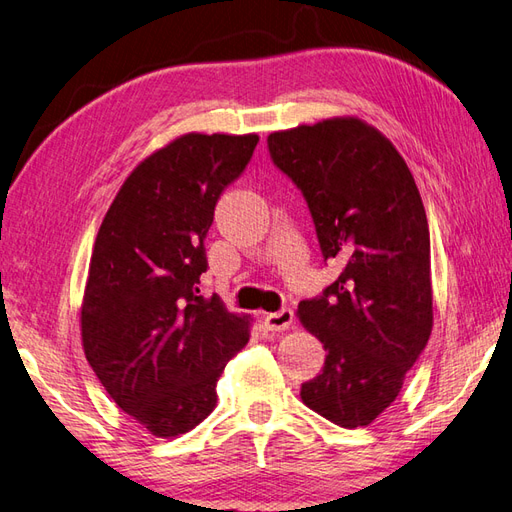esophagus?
<instances>
[{
	"label": "esophagus",
	"mask_w": 512,
	"mask_h": 512,
	"mask_svg": "<svg viewBox=\"0 0 512 512\" xmlns=\"http://www.w3.org/2000/svg\"><path fill=\"white\" fill-rule=\"evenodd\" d=\"M294 322V311L292 309H281L277 313H268V316L264 318V324L268 331H274V333H281V331H287Z\"/></svg>",
	"instance_id": "34e87169"
}]
</instances>
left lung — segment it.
<instances>
[{
  "instance_id": "8db88e82",
  "label": "left lung",
  "mask_w": 512,
  "mask_h": 512,
  "mask_svg": "<svg viewBox=\"0 0 512 512\" xmlns=\"http://www.w3.org/2000/svg\"><path fill=\"white\" fill-rule=\"evenodd\" d=\"M268 149L303 192L324 259L346 264L298 305L326 350L300 398L337 426H368L398 398L432 331L422 196L396 147L357 116L272 131Z\"/></svg>"
}]
</instances>
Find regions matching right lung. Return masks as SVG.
I'll return each instance as SVG.
<instances>
[{"instance_id":"1","label":"right lung","mask_w":512,"mask_h":512,"mask_svg":"<svg viewBox=\"0 0 512 512\" xmlns=\"http://www.w3.org/2000/svg\"><path fill=\"white\" fill-rule=\"evenodd\" d=\"M257 134H183L131 170L103 218L82 300V344L110 398L153 437L216 409V383L251 316L199 290L214 207Z\"/></svg>"}]
</instances>
